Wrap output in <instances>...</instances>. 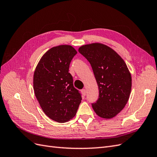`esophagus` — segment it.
Segmentation results:
<instances>
[{
	"label": "esophagus",
	"instance_id": "1",
	"mask_svg": "<svg viewBox=\"0 0 157 157\" xmlns=\"http://www.w3.org/2000/svg\"><path fill=\"white\" fill-rule=\"evenodd\" d=\"M82 95L84 96H85L86 95V89H83L82 90Z\"/></svg>",
	"mask_w": 157,
	"mask_h": 157
}]
</instances>
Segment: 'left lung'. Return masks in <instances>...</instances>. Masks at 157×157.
Masks as SVG:
<instances>
[{"label":"left lung","instance_id":"1","mask_svg":"<svg viewBox=\"0 0 157 157\" xmlns=\"http://www.w3.org/2000/svg\"><path fill=\"white\" fill-rule=\"evenodd\" d=\"M78 52L92 66L99 88V98L92 103L97 115L112 118L128 102L132 88L131 74L124 61L110 47L101 43L80 46Z\"/></svg>","mask_w":157,"mask_h":157}]
</instances>
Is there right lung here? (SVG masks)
<instances>
[{"mask_svg": "<svg viewBox=\"0 0 157 157\" xmlns=\"http://www.w3.org/2000/svg\"><path fill=\"white\" fill-rule=\"evenodd\" d=\"M77 52L70 45L53 47L42 56L33 76V89L42 111L63 123L77 113L81 95L73 86L69 65Z\"/></svg>", "mask_w": 157, "mask_h": 157, "instance_id": "obj_1", "label": "right lung"}]
</instances>
